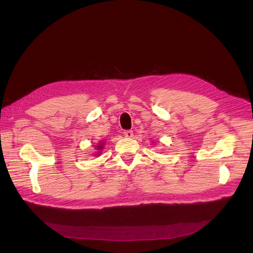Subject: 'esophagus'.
Returning <instances> with one entry per match:
<instances>
[{"label":"esophagus","mask_w":253,"mask_h":253,"mask_svg":"<svg viewBox=\"0 0 253 253\" xmlns=\"http://www.w3.org/2000/svg\"><path fill=\"white\" fill-rule=\"evenodd\" d=\"M124 135L126 138H131V137H133V130H125L124 131Z\"/></svg>","instance_id":"esophagus-1"}]
</instances>
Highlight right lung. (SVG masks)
<instances>
[{"instance_id":"1","label":"right lung","mask_w":253,"mask_h":253,"mask_svg":"<svg viewBox=\"0 0 253 253\" xmlns=\"http://www.w3.org/2000/svg\"><path fill=\"white\" fill-rule=\"evenodd\" d=\"M95 147H97V149H98V150H99V151H98V153H97V154H100V153H101V152H100V151H101V150H102V149H103V148H104V144H102V143H100V144H99V145H97V146H95Z\"/></svg>"}]
</instances>
